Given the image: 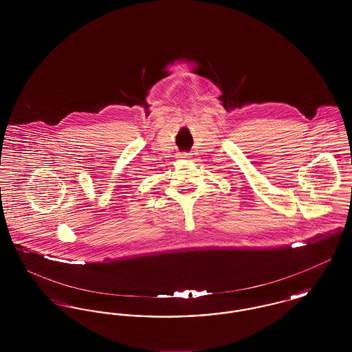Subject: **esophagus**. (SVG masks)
<instances>
[{"label":"esophagus","mask_w":352,"mask_h":352,"mask_svg":"<svg viewBox=\"0 0 352 352\" xmlns=\"http://www.w3.org/2000/svg\"><path fill=\"white\" fill-rule=\"evenodd\" d=\"M179 157H181V158H184V160H187V158L190 157V154H188V153H182Z\"/></svg>","instance_id":"34e87169"}]
</instances>
